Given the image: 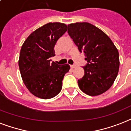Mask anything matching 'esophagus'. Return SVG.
Returning <instances> with one entry per match:
<instances>
[{
    "label": "esophagus",
    "mask_w": 131,
    "mask_h": 131,
    "mask_svg": "<svg viewBox=\"0 0 131 131\" xmlns=\"http://www.w3.org/2000/svg\"><path fill=\"white\" fill-rule=\"evenodd\" d=\"M70 67H71V68H76V66H75V65H71L70 66Z\"/></svg>",
    "instance_id": "obj_1"
}]
</instances>
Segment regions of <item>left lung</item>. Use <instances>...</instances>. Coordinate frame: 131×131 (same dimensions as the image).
Listing matches in <instances>:
<instances>
[{
  "instance_id": "1",
  "label": "left lung",
  "mask_w": 131,
  "mask_h": 131,
  "mask_svg": "<svg viewBox=\"0 0 131 131\" xmlns=\"http://www.w3.org/2000/svg\"><path fill=\"white\" fill-rule=\"evenodd\" d=\"M68 33L88 61L85 74L78 80L82 92L95 96L109 90L115 81L119 67V52L113 41L100 29L88 22L68 25Z\"/></svg>"
}]
</instances>
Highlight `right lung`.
I'll use <instances>...</instances> for the list:
<instances>
[{"label":"right lung","mask_w":131,"mask_h":131,"mask_svg":"<svg viewBox=\"0 0 131 131\" xmlns=\"http://www.w3.org/2000/svg\"><path fill=\"white\" fill-rule=\"evenodd\" d=\"M67 29L63 23L49 22L31 33L22 44L18 61L20 74L25 86L36 97L49 99L61 90L64 75L70 66L51 63L50 57L55 55L54 46Z\"/></svg>","instance_id":"1"}]
</instances>
